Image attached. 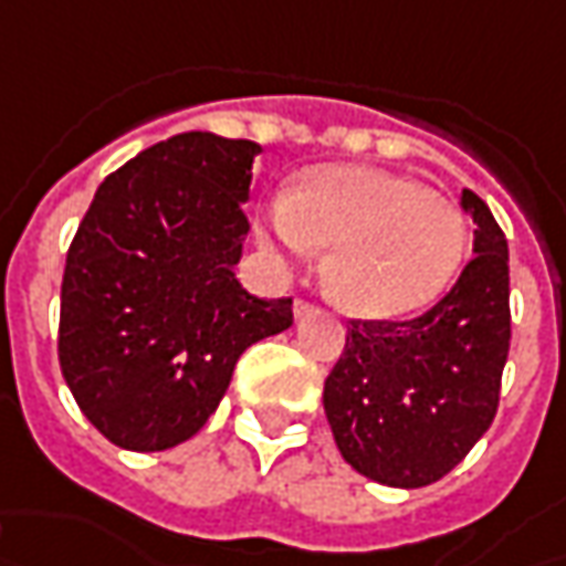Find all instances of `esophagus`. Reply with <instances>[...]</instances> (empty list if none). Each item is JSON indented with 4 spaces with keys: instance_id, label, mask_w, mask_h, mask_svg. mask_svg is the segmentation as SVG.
Listing matches in <instances>:
<instances>
[{
    "instance_id": "34e87169",
    "label": "esophagus",
    "mask_w": 566,
    "mask_h": 566,
    "mask_svg": "<svg viewBox=\"0 0 566 566\" xmlns=\"http://www.w3.org/2000/svg\"><path fill=\"white\" fill-rule=\"evenodd\" d=\"M316 310H319L316 303L303 301V297H297V301H294V316H297V319H306V316H313Z\"/></svg>"
}]
</instances>
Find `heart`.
I'll list each match as a JSON object with an SVG mask.
<instances>
[{"label": "heart", "instance_id": "1", "mask_svg": "<svg viewBox=\"0 0 566 566\" xmlns=\"http://www.w3.org/2000/svg\"><path fill=\"white\" fill-rule=\"evenodd\" d=\"M263 241L287 260L332 247L322 282L360 316H400L436 301L467 250L448 197L379 168L325 166L269 206Z\"/></svg>", "mask_w": 566, "mask_h": 566}]
</instances>
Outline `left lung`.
I'll return each instance as SVG.
<instances>
[{
    "label": "left lung",
    "instance_id": "obj_1",
    "mask_svg": "<svg viewBox=\"0 0 566 566\" xmlns=\"http://www.w3.org/2000/svg\"><path fill=\"white\" fill-rule=\"evenodd\" d=\"M473 260L417 319H350L322 403L342 458L373 482L419 489L448 476L492 426L511 350L507 241L463 190Z\"/></svg>",
    "mask_w": 566,
    "mask_h": 566
}]
</instances>
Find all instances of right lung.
Instances as JSON below:
<instances>
[{"label": "right lung", "instance_id": "add662e5", "mask_svg": "<svg viewBox=\"0 0 566 566\" xmlns=\"http://www.w3.org/2000/svg\"><path fill=\"white\" fill-rule=\"evenodd\" d=\"M256 153L253 140L175 134L108 175L71 241L59 366L118 448L197 436L238 357L294 322L291 297L265 301L234 279Z\"/></svg>", "mask_w": 566, "mask_h": 566}]
</instances>
